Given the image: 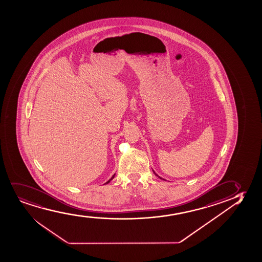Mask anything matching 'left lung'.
Returning <instances> with one entry per match:
<instances>
[{
    "label": "left lung",
    "mask_w": 262,
    "mask_h": 262,
    "mask_svg": "<svg viewBox=\"0 0 262 262\" xmlns=\"http://www.w3.org/2000/svg\"><path fill=\"white\" fill-rule=\"evenodd\" d=\"M152 171H153V170H152ZM153 172H154V173H155V174H156L157 176H158V174H157L156 172H154V171H153ZM159 178H160V179L165 180V179H163V178H161V177H160V176H159Z\"/></svg>",
    "instance_id": "obj_1"
}]
</instances>
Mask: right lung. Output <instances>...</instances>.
I'll list each match as a JSON object with an SVG mask.
<instances>
[{"label":"right lung","instance_id":"1","mask_svg":"<svg viewBox=\"0 0 262 262\" xmlns=\"http://www.w3.org/2000/svg\"><path fill=\"white\" fill-rule=\"evenodd\" d=\"M114 176H115V173L113 174V177H112V178H111V179H110L109 181H108V182H106V183H109V182H111V181H112V180H113V178H114ZM106 183H104V184H106Z\"/></svg>","mask_w":262,"mask_h":262}]
</instances>
